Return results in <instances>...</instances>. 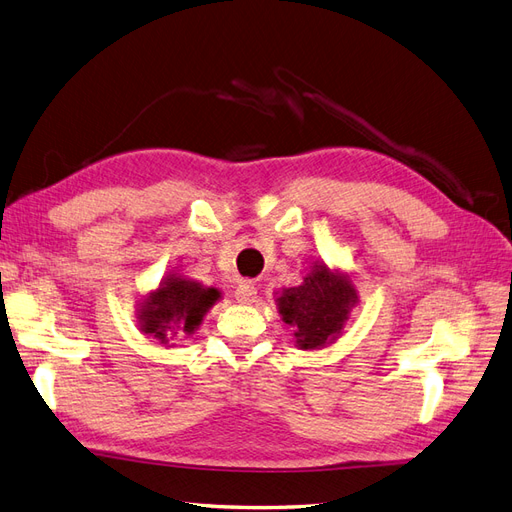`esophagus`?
I'll return each instance as SVG.
<instances>
[{
    "instance_id": "obj_1",
    "label": "esophagus",
    "mask_w": 512,
    "mask_h": 512,
    "mask_svg": "<svg viewBox=\"0 0 512 512\" xmlns=\"http://www.w3.org/2000/svg\"><path fill=\"white\" fill-rule=\"evenodd\" d=\"M256 294H258L256 284L252 280H243V282H239V286L235 290V299L241 305H252L256 301Z\"/></svg>"
}]
</instances>
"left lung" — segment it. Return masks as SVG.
<instances>
[{"mask_svg": "<svg viewBox=\"0 0 512 512\" xmlns=\"http://www.w3.org/2000/svg\"><path fill=\"white\" fill-rule=\"evenodd\" d=\"M275 303L282 320L294 329V344L301 350H320L342 335L359 294L346 273L314 262L303 284L284 288Z\"/></svg>", "mask_w": 512, "mask_h": 512, "instance_id": "obj_1", "label": "left lung"}]
</instances>
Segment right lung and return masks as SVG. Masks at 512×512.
I'll use <instances>...</instances> for the list:
<instances>
[{"label":"right lung","instance_id":"1","mask_svg":"<svg viewBox=\"0 0 512 512\" xmlns=\"http://www.w3.org/2000/svg\"><path fill=\"white\" fill-rule=\"evenodd\" d=\"M220 297L218 288H207L177 273L166 275L138 307V329L160 344H168L181 333H194Z\"/></svg>","mask_w":512,"mask_h":512}]
</instances>
